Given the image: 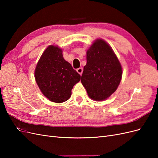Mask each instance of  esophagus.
I'll list each match as a JSON object with an SVG mask.
<instances>
[{
	"mask_svg": "<svg viewBox=\"0 0 158 158\" xmlns=\"http://www.w3.org/2000/svg\"><path fill=\"white\" fill-rule=\"evenodd\" d=\"M76 71H77L78 73H79L80 75H82V74L83 73V69L82 68H79V69L76 70Z\"/></svg>",
	"mask_w": 158,
	"mask_h": 158,
	"instance_id": "obj_1",
	"label": "esophagus"
}]
</instances>
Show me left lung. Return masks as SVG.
Instances as JSON below:
<instances>
[{
  "instance_id": "left-lung-1",
  "label": "left lung",
  "mask_w": 158,
  "mask_h": 158,
  "mask_svg": "<svg viewBox=\"0 0 158 158\" xmlns=\"http://www.w3.org/2000/svg\"><path fill=\"white\" fill-rule=\"evenodd\" d=\"M86 60L81 82L90 99L104 101L115 92L120 84L122 66L111 47L100 38L87 50Z\"/></svg>"
}]
</instances>
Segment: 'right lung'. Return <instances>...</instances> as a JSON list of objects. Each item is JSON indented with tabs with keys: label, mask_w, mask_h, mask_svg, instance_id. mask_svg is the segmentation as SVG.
<instances>
[{
	"label": "right lung",
	"mask_w": 158,
	"mask_h": 158,
	"mask_svg": "<svg viewBox=\"0 0 158 158\" xmlns=\"http://www.w3.org/2000/svg\"><path fill=\"white\" fill-rule=\"evenodd\" d=\"M34 76L41 93L56 103L67 101L73 86L80 80V75L63 58V50L55 45L48 46L43 52Z\"/></svg>",
	"instance_id": "add662e5"
}]
</instances>
